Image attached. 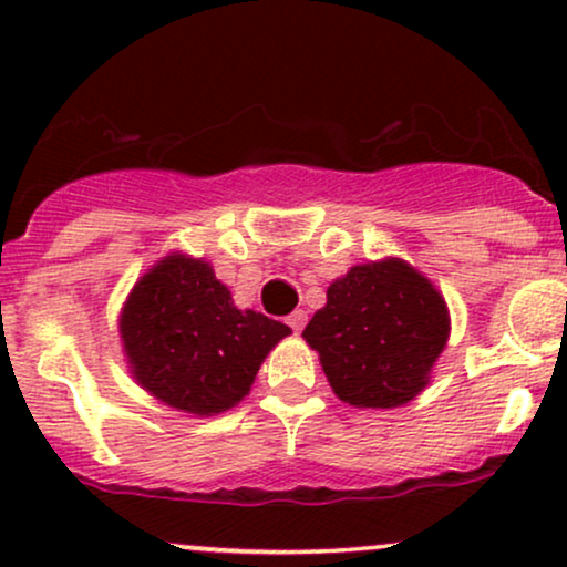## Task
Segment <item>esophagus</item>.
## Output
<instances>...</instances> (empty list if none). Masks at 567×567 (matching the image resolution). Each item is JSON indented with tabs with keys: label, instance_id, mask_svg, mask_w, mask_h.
<instances>
[{
	"label": "esophagus",
	"instance_id": "34e87169",
	"mask_svg": "<svg viewBox=\"0 0 567 567\" xmlns=\"http://www.w3.org/2000/svg\"><path fill=\"white\" fill-rule=\"evenodd\" d=\"M288 324H290L292 333H301L303 324H306V311H303V309H296V311H292V315L288 317Z\"/></svg>",
	"mask_w": 567,
	"mask_h": 567
}]
</instances>
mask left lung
Returning a JSON list of instances; mask_svg holds the SVG:
<instances>
[{"instance_id":"1","label":"left lung","mask_w":567,"mask_h":567,"mask_svg":"<svg viewBox=\"0 0 567 567\" xmlns=\"http://www.w3.org/2000/svg\"><path fill=\"white\" fill-rule=\"evenodd\" d=\"M447 309L402 261L362 264L328 288L303 338L320 351L333 392L357 408H396L426 386L445 349Z\"/></svg>"}]
</instances>
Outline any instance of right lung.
Here are the masks:
<instances>
[{
    "mask_svg": "<svg viewBox=\"0 0 567 567\" xmlns=\"http://www.w3.org/2000/svg\"><path fill=\"white\" fill-rule=\"evenodd\" d=\"M122 343L146 392L186 413L213 415L250 392L264 357L288 324L239 311L210 264L171 256L130 292Z\"/></svg>",
    "mask_w": 567,
    "mask_h": 567,
    "instance_id": "obj_1",
    "label": "right lung"
}]
</instances>
